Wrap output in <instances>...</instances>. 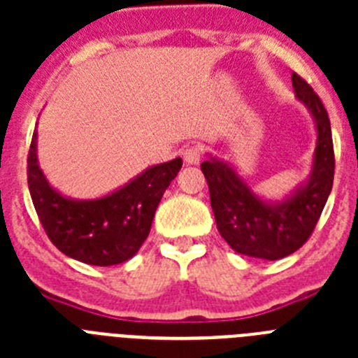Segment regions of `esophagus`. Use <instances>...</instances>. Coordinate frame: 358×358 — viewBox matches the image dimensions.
I'll list each match as a JSON object with an SVG mask.
<instances>
[{
  "label": "esophagus",
  "instance_id": "34e87169",
  "mask_svg": "<svg viewBox=\"0 0 358 358\" xmlns=\"http://www.w3.org/2000/svg\"><path fill=\"white\" fill-rule=\"evenodd\" d=\"M201 157H202V150L201 147H197V145L186 147L185 150H182V159H185L188 164H199Z\"/></svg>",
  "mask_w": 358,
  "mask_h": 358
}]
</instances>
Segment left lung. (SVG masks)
<instances>
[{"instance_id":"1","label":"left lung","mask_w":358,"mask_h":358,"mask_svg":"<svg viewBox=\"0 0 358 358\" xmlns=\"http://www.w3.org/2000/svg\"><path fill=\"white\" fill-rule=\"evenodd\" d=\"M292 85L317 127L312 177L292 197L280 204H267L222 161L206 159L201 164L218 233L240 255L280 260L296 252L314 233L331 192L335 156L330 118L321 98L305 78L292 73Z\"/></svg>"}]
</instances>
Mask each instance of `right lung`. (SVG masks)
I'll list each match as a JSON object with an SVG mask.
<instances>
[{
    "instance_id": "add662e5",
    "label": "right lung",
    "mask_w": 358,
    "mask_h": 358,
    "mask_svg": "<svg viewBox=\"0 0 358 358\" xmlns=\"http://www.w3.org/2000/svg\"><path fill=\"white\" fill-rule=\"evenodd\" d=\"M37 132L28 150V189L52 243L69 258L98 267L127 262L150 233L164 189L181 170L182 159L145 170L115 194L94 201H71L48 185L37 164Z\"/></svg>"
}]
</instances>
